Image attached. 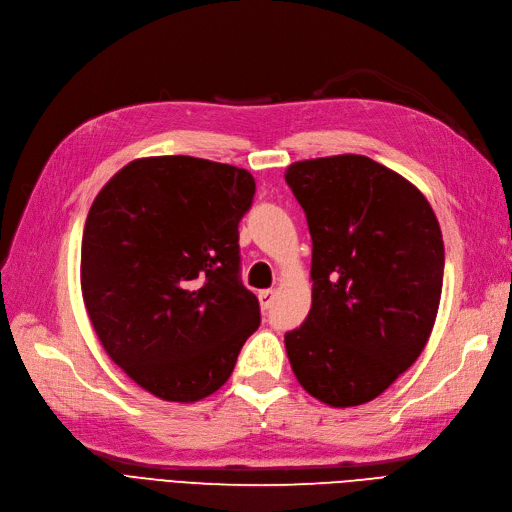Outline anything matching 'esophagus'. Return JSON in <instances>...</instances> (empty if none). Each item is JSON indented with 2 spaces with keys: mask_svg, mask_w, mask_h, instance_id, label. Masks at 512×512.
I'll list each match as a JSON object with an SVG mask.
<instances>
[{
  "mask_svg": "<svg viewBox=\"0 0 512 512\" xmlns=\"http://www.w3.org/2000/svg\"><path fill=\"white\" fill-rule=\"evenodd\" d=\"M274 298H276V291H272V289L259 291V304H261V308H263V310H270V308H272Z\"/></svg>",
  "mask_w": 512,
  "mask_h": 512,
  "instance_id": "obj_1",
  "label": "esophagus"
}]
</instances>
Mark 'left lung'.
Listing matches in <instances>:
<instances>
[{
	"label": "left lung",
	"instance_id": "8db88e82",
	"mask_svg": "<svg viewBox=\"0 0 512 512\" xmlns=\"http://www.w3.org/2000/svg\"><path fill=\"white\" fill-rule=\"evenodd\" d=\"M287 185L312 238V306L285 334L298 383L349 408L415 364L438 315L444 244L425 195L364 155L295 161Z\"/></svg>",
	"mask_w": 512,
	"mask_h": 512
}]
</instances>
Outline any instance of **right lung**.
Returning a JSON list of instances; mask_svg holds the SVG:
<instances>
[{
	"label": "right lung",
	"instance_id": "obj_1",
	"mask_svg": "<svg viewBox=\"0 0 512 512\" xmlns=\"http://www.w3.org/2000/svg\"><path fill=\"white\" fill-rule=\"evenodd\" d=\"M253 195L242 168L161 155L129 161L91 204L82 300L108 357L155 398L191 404L221 389L259 327L238 246Z\"/></svg>",
	"mask_w": 512,
	"mask_h": 512
}]
</instances>
